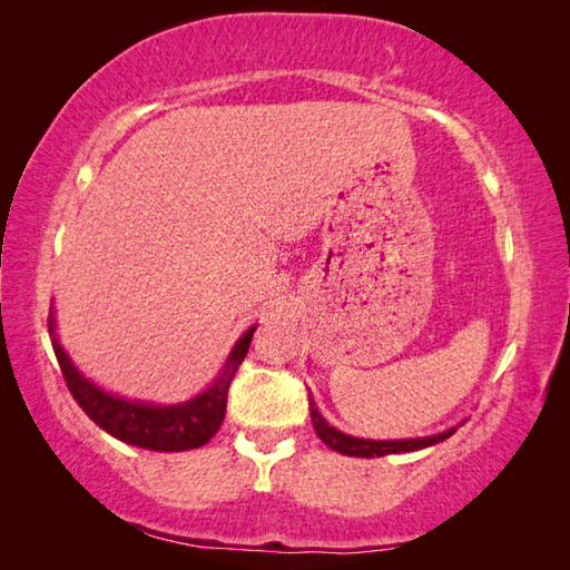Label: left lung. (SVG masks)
Here are the masks:
<instances>
[{
  "mask_svg": "<svg viewBox=\"0 0 570 570\" xmlns=\"http://www.w3.org/2000/svg\"><path fill=\"white\" fill-rule=\"evenodd\" d=\"M311 421H313V429H316L318 439L333 448V451L343 453V455H355V458H380V455H392V453H409V451H421V448H429L441 443L445 439H451L455 433V429H448L443 433H435L429 435V439H406V441H370V439H355V435H347L343 431H337L333 426H328V421H325L318 414V406L316 402L311 399Z\"/></svg>",
  "mask_w": 570,
  "mask_h": 570,
  "instance_id": "obj_1",
  "label": "left lung"
}]
</instances>
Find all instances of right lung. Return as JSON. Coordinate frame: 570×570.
Segmentation results:
<instances>
[{"label":"right lung","mask_w":570,"mask_h":570,"mask_svg":"<svg viewBox=\"0 0 570 570\" xmlns=\"http://www.w3.org/2000/svg\"><path fill=\"white\" fill-rule=\"evenodd\" d=\"M53 313L48 316V333H51V345L56 360L63 372V380L68 390L76 399L78 406L88 414L100 429H105L115 439L125 441L129 445L147 448V451H190V448H200L208 443L213 435L220 429L225 419V406H227V390L229 382H233L237 367L245 360L252 335L257 331V325L249 328L245 335L235 343L233 353H229L223 372L217 374L215 382L198 394L196 399L184 404H171V406H154L144 402H127L122 396H115L110 392L95 386L90 380H85L72 365L66 350L60 347L56 337V325H53Z\"/></svg>","instance_id":"1"}]
</instances>
